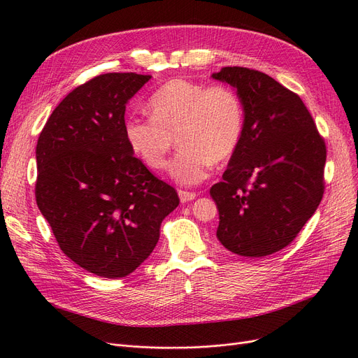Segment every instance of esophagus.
Here are the masks:
<instances>
[{
    "label": "esophagus",
    "instance_id": "obj_1",
    "mask_svg": "<svg viewBox=\"0 0 358 358\" xmlns=\"http://www.w3.org/2000/svg\"><path fill=\"white\" fill-rule=\"evenodd\" d=\"M178 196H180V201L182 203H186V202H190V201L196 199V193L187 192V190H178Z\"/></svg>",
    "mask_w": 358,
    "mask_h": 358
}]
</instances>
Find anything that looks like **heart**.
I'll list each match as a JSON object with an SVG mask.
<instances>
[{
	"mask_svg": "<svg viewBox=\"0 0 358 358\" xmlns=\"http://www.w3.org/2000/svg\"><path fill=\"white\" fill-rule=\"evenodd\" d=\"M148 110L150 117L127 121L128 144L145 165L159 171L177 137L180 150L169 164V176L182 186L203 181L213 162L229 159L242 140L243 104L226 84L206 87L171 79L150 96Z\"/></svg>",
	"mask_w": 358,
	"mask_h": 358,
	"instance_id": "heart-1",
	"label": "heart"
}]
</instances>
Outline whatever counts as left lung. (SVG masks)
Returning a JSON list of instances; mask_svg holds the SVG:
<instances>
[{
  "mask_svg": "<svg viewBox=\"0 0 358 358\" xmlns=\"http://www.w3.org/2000/svg\"><path fill=\"white\" fill-rule=\"evenodd\" d=\"M213 78L237 90L245 124L222 181L209 193L218 241L259 258L294 242L324 193L326 143L296 92L255 69L222 68Z\"/></svg>",
  "mask_w": 358,
  "mask_h": 358,
  "instance_id": "left-lung-1",
  "label": "left lung"
}]
</instances>
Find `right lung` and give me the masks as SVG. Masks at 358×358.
Wrapping results in <instances>:
<instances>
[{"instance_id":"1","label":"right lung","mask_w":358,"mask_h":358,"mask_svg":"<svg viewBox=\"0 0 358 358\" xmlns=\"http://www.w3.org/2000/svg\"><path fill=\"white\" fill-rule=\"evenodd\" d=\"M150 75L103 73L76 87L50 115L36 143V205L66 257L117 279L159 241L180 197L155 177L125 136V104Z\"/></svg>"}]
</instances>
